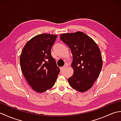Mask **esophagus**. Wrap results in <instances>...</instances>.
Here are the masks:
<instances>
[{
    "instance_id": "obj_1",
    "label": "esophagus",
    "mask_w": 121,
    "mask_h": 121,
    "mask_svg": "<svg viewBox=\"0 0 121 121\" xmlns=\"http://www.w3.org/2000/svg\"><path fill=\"white\" fill-rule=\"evenodd\" d=\"M66 67H67V65H65V66H63V67H61V68H60V70H61V71H63V70H65V69Z\"/></svg>"
}]
</instances>
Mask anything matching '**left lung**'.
<instances>
[{"instance_id": "obj_1", "label": "left lung", "mask_w": 121, "mask_h": 121, "mask_svg": "<svg viewBox=\"0 0 121 121\" xmlns=\"http://www.w3.org/2000/svg\"><path fill=\"white\" fill-rule=\"evenodd\" d=\"M60 37L73 56L71 66L73 74L68 78L69 85L79 92H85L91 88L102 69L103 62L98 46L91 37L81 32L62 34Z\"/></svg>"}]
</instances>
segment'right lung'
Wrapping results in <instances>:
<instances>
[{
	"mask_svg": "<svg viewBox=\"0 0 121 121\" xmlns=\"http://www.w3.org/2000/svg\"><path fill=\"white\" fill-rule=\"evenodd\" d=\"M57 35L35 36L23 48L20 62L22 72L32 88L42 93L52 88L60 69L51 55V48Z\"/></svg>",
	"mask_w": 121,
	"mask_h": 121,
	"instance_id": "obj_1",
	"label": "right lung"
}]
</instances>
